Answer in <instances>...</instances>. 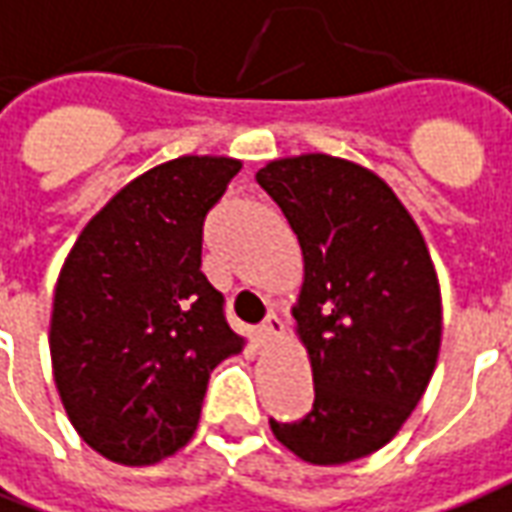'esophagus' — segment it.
Segmentation results:
<instances>
[{
  "mask_svg": "<svg viewBox=\"0 0 512 512\" xmlns=\"http://www.w3.org/2000/svg\"><path fill=\"white\" fill-rule=\"evenodd\" d=\"M257 335H260V341L263 343H277L285 335V324H282V318L277 316H268L266 321H263V327L257 330Z\"/></svg>",
  "mask_w": 512,
  "mask_h": 512,
  "instance_id": "1",
  "label": "esophagus"
}]
</instances>
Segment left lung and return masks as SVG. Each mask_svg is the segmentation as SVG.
Listing matches in <instances>:
<instances>
[{"label":"left lung","instance_id":"1","mask_svg":"<svg viewBox=\"0 0 512 512\" xmlns=\"http://www.w3.org/2000/svg\"><path fill=\"white\" fill-rule=\"evenodd\" d=\"M296 232L302 288L293 332L313 371L302 421L274 438L310 466L374 455L421 402L441 352V285L416 219L377 171L324 152L257 171Z\"/></svg>","mask_w":512,"mask_h":512}]
</instances>
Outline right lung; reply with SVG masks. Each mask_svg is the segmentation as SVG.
<instances>
[{"instance_id": "right-lung-1", "label": "right lung", "mask_w": 512, "mask_h": 512, "mask_svg": "<svg viewBox=\"0 0 512 512\" xmlns=\"http://www.w3.org/2000/svg\"><path fill=\"white\" fill-rule=\"evenodd\" d=\"M241 160L182 155L138 174L88 221L57 274L49 355L71 427L119 466L191 441L210 371L246 338L199 271L202 221Z\"/></svg>"}]
</instances>
